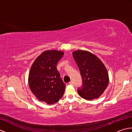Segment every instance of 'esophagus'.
Returning a JSON list of instances; mask_svg holds the SVG:
<instances>
[{
  "instance_id": "esophagus-1",
  "label": "esophagus",
  "mask_w": 132,
  "mask_h": 132,
  "mask_svg": "<svg viewBox=\"0 0 132 132\" xmlns=\"http://www.w3.org/2000/svg\"><path fill=\"white\" fill-rule=\"evenodd\" d=\"M69 84H70V85H74V82H72V81L71 80V81H70V82H69Z\"/></svg>"
}]
</instances>
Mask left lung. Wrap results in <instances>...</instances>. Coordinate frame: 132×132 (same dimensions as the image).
Instances as JSON below:
<instances>
[{
	"instance_id": "left-lung-1",
	"label": "left lung",
	"mask_w": 132,
	"mask_h": 132,
	"mask_svg": "<svg viewBox=\"0 0 132 132\" xmlns=\"http://www.w3.org/2000/svg\"><path fill=\"white\" fill-rule=\"evenodd\" d=\"M82 78L83 86L78 89L79 96L88 100L99 98L109 83V75L105 66L93 53L78 50L72 52Z\"/></svg>"
}]
</instances>
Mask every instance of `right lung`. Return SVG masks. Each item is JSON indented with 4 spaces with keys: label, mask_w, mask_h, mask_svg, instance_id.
I'll return each instance as SVG.
<instances>
[{
    "label": "right lung",
    "mask_w": 132,
    "mask_h": 132,
    "mask_svg": "<svg viewBox=\"0 0 132 132\" xmlns=\"http://www.w3.org/2000/svg\"><path fill=\"white\" fill-rule=\"evenodd\" d=\"M63 54L61 50H45L38 56L30 68L29 88L41 102L53 104L63 96L66 85L60 77L57 64Z\"/></svg>",
    "instance_id": "1"
}]
</instances>
